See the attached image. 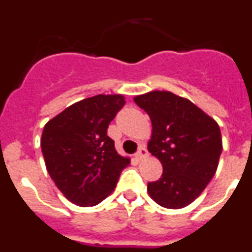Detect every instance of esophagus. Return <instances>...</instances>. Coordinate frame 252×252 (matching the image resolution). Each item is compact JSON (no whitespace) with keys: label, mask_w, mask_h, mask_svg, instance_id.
I'll return each instance as SVG.
<instances>
[{"label":"esophagus","mask_w":252,"mask_h":252,"mask_svg":"<svg viewBox=\"0 0 252 252\" xmlns=\"http://www.w3.org/2000/svg\"><path fill=\"white\" fill-rule=\"evenodd\" d=\"M135 157H136V159H137V160L145 159V158L148 157V150H146L145 148H140V150L137 151L136 155H135Z\"/></svg>","instance_id":"34e87169"}]
</instances>
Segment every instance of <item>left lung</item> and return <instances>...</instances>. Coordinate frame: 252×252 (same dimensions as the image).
Returning a JSON list of instances; mask_svg holds the SVG:
<instances>
[{
    "label": "left lung",
    "instance_id": "left-lung-1",
    "mask_svg": "<svg viewBox=\"0 0 252 252\" xmlns=\"http://www.w3.org/2000/svg\"><path fill=\"white\" fill-rule=\"evenodd\" d=\"M133 101L150 116L148 149L162 165L161 178L148 184L149 195L165 208L187 207L216 174L222 153L220 126L193 102L169 91H153Z\"/></svg>",
    "mask_w": 252,
    "mask_h": 252
}]
</instances>
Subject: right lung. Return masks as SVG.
I'll return each mask as SVG.
<instances>
[{"label":"right lung","mask_w":252,"mask_h":252,"mask_svg":"<svg viewBox=\"0 0 252 252\" xmlns=\"http://www.w3.org/2000/svg\"><path fill=\"white\" fill-rule=\"evenodd\" d=\"M125 103L122 94L93 95L66 107L44 126L40 145L49 175L77 206L101 203L130 164L107 136L108 125Z\"/></svg>","instance_id":"1"}]
</instances>
